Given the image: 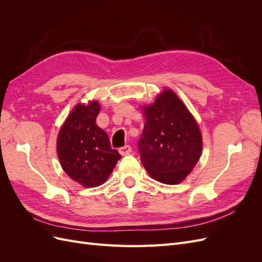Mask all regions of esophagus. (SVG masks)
<instances>
[{
	"instance_id": "1",
	"label": "esophagus",
	"mask_w": 262,
	"mask_h": 262,
	"mask_svg": "<svg viewBox=\"0 0 262 262\" xmlns=\"http://www.w3.org/2000/svg\"><path fill=\"white\" fill-rule=\"evenodd\" d=\"M132 152V148L130 145H124L123 147H120L119 148V153H120L121 155H128Z\"/></svg>"
}]
</instances>
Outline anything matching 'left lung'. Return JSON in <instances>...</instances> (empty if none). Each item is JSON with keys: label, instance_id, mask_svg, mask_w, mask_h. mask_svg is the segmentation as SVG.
Returning <instances> with one entry per match:
<instances>
[{"label": "left lung", "instance_id": "obj_1", "mask_svg": "<svg viewBox=\"0 0 262 262\" xmlns=\"http://www.w3.org/2000/svg\"><path fill=\"white\" fill-rule=\"evenodd\" d=\"M141 109L145 118L139 141L142 164L153 179L166 185L180 184L202 152V134L195 118L169 87Z\"/></svg>", "mask_w": 262, "mask_h": 262}]
</instances>
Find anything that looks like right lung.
<instances>
[{"mask_svg":"<svg viewBox=\"0 0 262 262\" xmlns=\"http://www.w3.org/2000/svg\"><path fill=\"white\" fill-rule=\"evenodd\" d=\"M97 100L78 102L63 122L57 138L62 169L84 188L98 187L113 172L121 155L113 149L107 133L97 125Z\"/></svg>","mask_w":262,"mask_h":262,"instance_id":"right-lung-1","label":"right lung"}]
</instances>
